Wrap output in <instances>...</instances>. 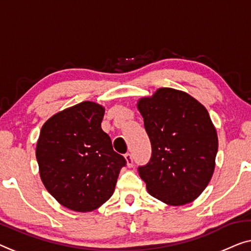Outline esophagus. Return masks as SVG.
<instances>
[{
    "label": "esophagus",
    "instance_id": "1",
    "mask_svg": "<svg viewBox=\"0 0 251 251\" xmlns=\"http://www.w3.org/2000/svg\"><path fill=\"white\" fill-rule=\"evenodd\" d=\"M125 158L126 161V165L129 166V168H131V166L133 165V158H132V155L129 154V152H126V154L125 155Z\"/></svg>",
    "mask_w": 251,
    "mask_h": 251
}]
</instances>
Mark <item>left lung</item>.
I'll list each match as a JSON object with an SVG mask.
<instances>
[{
	"label": "left lung",
	"mask_w": 251,
	"mask_h": 251,
	"mask_svg": "<svg viewBox=\"0 0 251 251\" xmlns=\"http://www.w3.org/2000/svg\"><path fill=\"white\" fill-rule=\"evenodd\" d=\"M137 107L151 144L139 176L150 195L171 206L197 199L212 179L219 148L208 111L186 92L158 88Z\"/></svg>",
	"instance_id": "obj_1"
}]
</instances>
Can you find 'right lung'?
<instances>
[{"label":"right lung","instance_id":"add662e5","mask_svg":"<svg viewBox=\"0 0 251 251\" xmlns=\"http://www.w3.org/2000/svg\"><path fill=\"white\" fill-rule=\"evenodd\" d=\"M105 107L85 100L57 112L43 125L36 146L39 176L57 202L95 210L113 195L126 159L101 130Z\"/></svg>","mask_w":251,"mask_h":251}]
</instances>
